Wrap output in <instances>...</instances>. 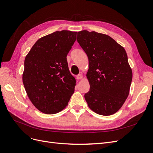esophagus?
I'll list each match as a JSON object with an SVG mask.
<instances>
[{"label": "esophagus", "mask_w": 153, "mask_h": 153, "mask_svg": "<svg viewBox=\"0 0 153 153\" xmlns=\"http://www.w3.org/2000/svg\"><path fill=\"white\" fill-rule=\"evenodd\" d=\"M76 78L77 80H79V79H81L82 78V75L81 74H78L77 76H76Z\"/></svg>", "instance_id": "esophagus-1"}]
</instances>
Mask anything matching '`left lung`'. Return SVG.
I'll return each instance as SVG.
<instances>
[{
	"mask_svg": "<svg viewBox=\"0 0 153 153\" xmlns=\"http://www.w3.org/2000/svg\"><path fill=\"white\" fill-rule=\"evenodd\" d=\"M77 41L89 61L90 88L85 95L88 107L100 115L114 114L128 96L132 80L125 50L110 36L94 31L78 32Z\"/></svg>",
	"mask_w": 153,
	"mask_h": 153,
	"instance_id": "1",
	"label": "left lung"
}]
</instances>
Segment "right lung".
<instances>
[{"label":"right lung","instance_id":"right-lung-1","mask_svg":"<svg viewBox=\"0 0 153 153\" xmlns=\"http://www.w3.org/2000/svg\"><path fill=\"white\" fill-rule=\"evenodd\" d=\"M76 34L62 30L44 36L25 59V89L33 105L44 114H56L65 109L74 92L76 79L68 69L67 56Z\"/></svg>","mask_w":153,"mask_h":153}]
</instances>
